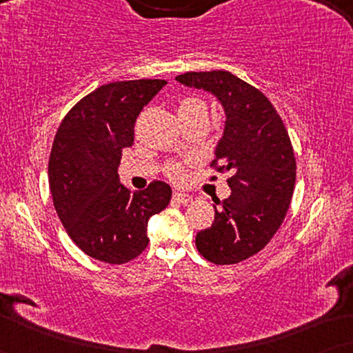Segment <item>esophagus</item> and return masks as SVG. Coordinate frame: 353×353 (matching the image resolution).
<instances>
[{"instance_id":"1","label":"esophagus","mask_w":353,"mask_h":353,"mask_svg":"<svg viewBox=\"0 0 353 353\" xmlns=\"http://www.w3.org/2000/svg\"><path fill=\"white\" fill-rule=\"evenodd\" d=\"M173 202H178V204H190V202L192 201V197L190 194H183V192H173L172 196Z\"/></svg>"}]
</instances>
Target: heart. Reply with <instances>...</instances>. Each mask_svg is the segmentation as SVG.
<instances>
[{
    "label": "heart",
    "instance_id": "heart-1",
    "mask_svg": "<svg viewBox=\"0 0 353 353\" xmlns=\"http://www.w3.org/2000/svg\"><path fill=\"white\" fill-rule=\"evenodd\" d=\"M176 110L181 120L207 117V114H209V108H207L205 101L192 94L185 96V98L178 101ZM168 175H170L173 180H178V178H181L183 175V168L178 165V163H172V165L168 167Z\"/></svg>",
    "mask_w": 353,
    "mask_h": 353
}]
</instances>
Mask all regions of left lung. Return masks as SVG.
<instances>
[{"label":"left lung","mask_w":353,"mask_h":353,"mask_svg":"<svg viewBox=\"0 0 353 353\" xmlns=\"http://www.w3.org/2000/svg\"><path fill=\"white\" fill-rule=\"evenodd\" d=\"M176 81L209 91L226 115L210 167L230 173L231 194L216 201L221 207L214 205V223L197 233L196 248L212 263L243 262L270 243L291 204L296 157L288 130L267 96L231 72H186Z\"/></svg>","instance_id":"left-lung-1"}]
</instances>
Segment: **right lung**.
Masks as SVG:
<instances>
[{"mask_svg":"<svg viewBox=\"0 0 353 353\" xmlns=\"http://www.w3.org/2000/svg\"><path fill=\"white\" fill-rule=\"evenodd\" d=\"M165 85L143 79L99 86L57 128L48 163L54 209L70 239L101 262L137 259L149 243L148 220L172 199L167 183L132 192L117 173L122 149L133 144L137 117Z\"/></svg>","mask_w":353,"mask_h":353,"instance_id":"1","label":"right lung"}]
</instances>
